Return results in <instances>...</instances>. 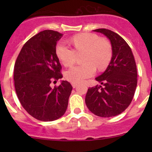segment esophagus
Here are the masks:
<instances>
[{"label":"esophagus","instance_id":"1","mask_svg":"<svg viewBox=\"0 0 152 152\" xmlns=\"http://www.w3.org/2000/svg\"><path fill=\"white\" fill-rule=\"evenodd\" d=\"M72 86H73V88H76V87L78 86V84H76V83H72Z\"/></svg>","mask_w":152,"mask_h":152}]
</instances>
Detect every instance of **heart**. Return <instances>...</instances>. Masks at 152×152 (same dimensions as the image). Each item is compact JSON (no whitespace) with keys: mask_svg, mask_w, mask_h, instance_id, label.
Masks as SVG:
<instances>
[{"mask_svg":"<svg viewBox=\"0 0 152 152\" xmlns=\"http://www.w3.org/2000/svg\"><path fill=\"white\" fill-rule=\"evenodd\" d=\"M70 43L74 49L59 42L56 47L57 57L65 66L73 65L76 60V52H84L82 65L70 67L65 73V77L72 83H79L95 74L96 67L104 70L108 67L112 56L113 49L110 42L104 38L92 33L79 34L72 37Z\"/></svg>","mask_w":152,"mask_h":152,"instance_id":"obj_1","label":"heart"}]
</instances>
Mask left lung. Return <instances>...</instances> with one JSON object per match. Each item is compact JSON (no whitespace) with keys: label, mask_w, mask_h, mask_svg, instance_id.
<instances>
[{"label":"left lung","mask_w":152,"mask_h":152,"mask_svg":"<svg viewBox=\"0 0 152 152\" xmlns=\"http://www.w3.org/2000/svg\"><path fill=\"white\" fill-rule=\"evenodd\" d=\"M93 31L110 39L113 56L107 70L96 78L104 87H89L85 103L96 115L113 117L123 113L134 97L137 83L135 60L130 47L120 35L106 28Z\"/></svg>","instance_id":"1"}]
</instances>
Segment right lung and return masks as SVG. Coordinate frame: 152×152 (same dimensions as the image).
Segmentation results:
<instances>
[{
	"mask_svg": "<svg viewBox=\"0 0 152 152\" xmlns=\"http://www.w3.org/2000/svg\"><path fill=\"white\" fill-rule=\"evenodd\" d=\"M62 37L53 30L32 37L23 46L14 67L15 87L21 105L42 121H52L65 114L73 89L67 81L53 88L50 85L62 78L56 53V42Z\"/></svg>",
	"mask_w": 152,
	"mask_h": 152,
	"instance_id": "right-lung-1",
	"label": "right lung"
}]
</instances>
